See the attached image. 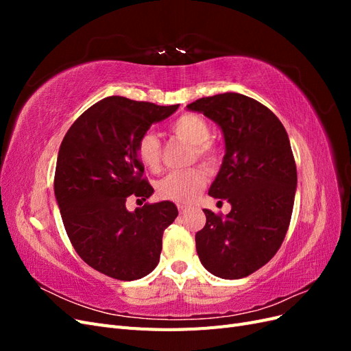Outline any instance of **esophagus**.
Instances as JSON below:
<instances>
[{"instance_id": "esophagus-1", "label": "esophagus", "mask_w": 351, "mask_h": 351, "mask_svg": "<svg viewBox=\"0 0 351 351\" xmlns=\"http://www.w3.org/2000/svg\"><path fill=\"white\" fill-rule=\"evenodd\" d=\"M178 212L182 215H184L186 212H189V206H186V205H178Z\"/></svg>"}]
</instances>
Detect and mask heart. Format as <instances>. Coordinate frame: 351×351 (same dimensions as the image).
<instances>
[{"instance_id":"1","label":"heart","mask_w":351,"mask_h":351,"mask_svg":"<svg viewBox=\"0 0 351 351\" xmlns=\"http://www.w3.org/2000/svg\"><path fill=\"white\" fill-rule=\"evenodd\" d=\"M171 132L192 145L190 161H200L206 168L214 169L221 161L219 146L210 141V125L197 114H183L173 123ZM136 154L145 168L152 173L159 171L162 159L161 142L154 133H145L136 146ZM206 184V174L202 168L193 167L184 171L169 173L156 183V195L176 204H190Z\"/></svg>"}]
</instances>
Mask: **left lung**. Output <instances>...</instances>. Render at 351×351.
<instances>
[{"label":"left lung","instance_id":"1","mask_svg":"<svg viewBox=\"0 0 351 351\" xmlns=\"http://www.w3.org/2000/svg\"><path fill=\"white\" fill-rule=\"evenodd\" d=\"M187 108L224 133L226 156L209 195L231 204L226 217L204 209L199 259L219 278L247 277L274 258L290 226L297 169L289 134L269 108L241 93L200 98Z\"/></svg>","mask_w":351,"mask_h":351}]
</instances>
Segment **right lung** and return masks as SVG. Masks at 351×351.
I'll use <instances>...</instances> for the list:
<instances>
[{
    "label": "right lung",
    "instance_id": "right-lung-1",
    "mask_svg": "<svg viewBox=\"0 0 351 351\" xmlns=\"http://www.w3.org/2000/svg\"><path fill=\"white\" fill-rule=\"evenodd\" d=\"M177 108L108 97L84 111L61 142L54 192L62 224L79 256L111 278L133 281L152 272L164 230L178 215L168 200L125 208L129 196L146 200L154 193L137 142Z\"/></svg>",
    "mask_w": 351,
    "mask_h": 351
}]
</instances>
